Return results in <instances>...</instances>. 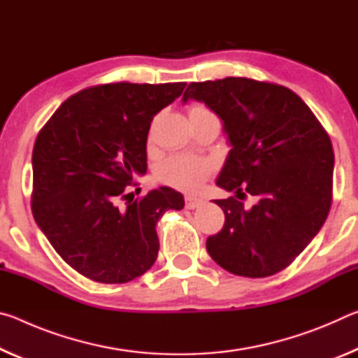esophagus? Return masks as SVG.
<instances>
[{
    "mask_svg": "<svg viewBox=\"0 0 358 358\" xmlns=\"http://www.w3.org/2000/svg\"><path fill=\"white\" fill-rule=\"evenodd\" d=\"M202 202H203L202 199L201 197H196V196H186L185 197V205H186V208H189V210L201 207Z\"/></svg>",
    "mask_w": 358,
    "mask_h": 358,
    "instance_id": "34e87169",
    "label": "esophagus"
}]
</instances>
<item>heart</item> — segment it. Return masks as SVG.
<instances>
[{
    "label": "heart",
    "mask_w": 358,
    "mask_h": 358,
    "mask_svg": "<svg viewBox=\"0 0 358 358\" xmlns=\"http://www.w3.org/2000/svg\"><path fill=\"white\" fill-rule=\"evenodd\" d=\"M207 110L208 108H205L201 104H194L189 107L187 113L194 115ZM210 172L211 166L210 162L205 159L187 156H172L156 169V178L159 180L161 183L178 187V189L194 191L208 178Z\"/></svg>",
    "instance_id": "1"
}]
</instances>
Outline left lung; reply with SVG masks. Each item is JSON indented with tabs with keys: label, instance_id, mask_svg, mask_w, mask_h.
Instances as JSON below:
<instances>
[{
	"label": "left lung",
	"instance_id": "8db88e82",
	"mask_svg": "<svg viewBox=\"0 0 358 358\" xmlns=\"http://www.w3.org/2000/svg\"><path fill=\"white\" fill-rule=\"evenodd\" d=\"M196 99L222 120L232 145L216 185L226 222L207 251L230 273L265 278L294 262L329 216L335 155L330 137L299 94L246 77L192 82ZM252 195L255 205L243 201Z\"/></svg>",
	"mask_w": 358,
	"mask_h": 358
}]
</instances>
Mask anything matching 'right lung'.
<instances>
[{"mask_svg": "<svg viewBox=\"0 0 358 358\" xmlns=\"http://www.w3.org/2000/svg\"><path fill=\"white\" fill-rule=\"evenodd\" d=\"M186 83H106L66 99L33 148L34 221L66 264L96 282L121 284L151 268L159 251L156 222L185 207L161 186L126 201V186L147 172L153 117ZM134 199V197H132Z\"/></svg>", "mask_w": 358, "mask_h": 358, "instance_id": "1", "label": "right lung"}]
</instances>
